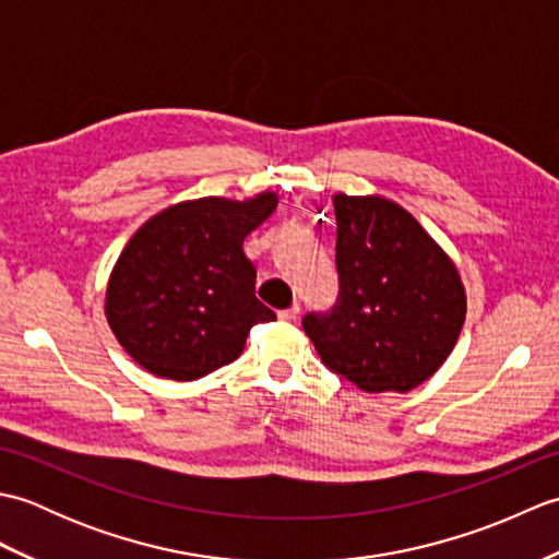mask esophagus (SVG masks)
<instances>
[{
  "label": "esophagus",
  "mask_w": 559,
  "mask_h": 559,
  "mask_svg": "<svg viewBox=\"0 0 559 559\" xmlns=\"http://www.w3.org/2000/svg\"><path fill=\"white\" fill-rule=\"evenodd\" d=\"M298 314H300V305H293V307H288V310H281L278 319H281V322H295Z\"/></svg>",
  "instance_id": "esophagus-1"
}]
</instances>
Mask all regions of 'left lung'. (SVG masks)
I'll return each instance as SVG.
<instances>
[{"label":"left lung","mask_w":559,"mask_h":559,"mask_svg":"<svg viewBox=\"0 0 559 559\" xmlns=\"http://www.w3.org/2000/svg\"><path fill=\"white\" fill-rule=\"evenodd\" d=\"M338 300L305 334L331 372L362 391H411L454 350L466 290L454 261L384 197H334Z\"/></svg>","instance_id":"8db88e82"}]
</instances>
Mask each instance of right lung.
<instances>
[{"instance_id": "obj_1", "label": "right lung", "mask_w": 559, "mask_h": 559, "mask_svg": "<svg viewBox=\"0 0 559 559\" xmlns=\"http://www.w3.org/2000/svg\"><path fill=\"white\" fill-rule=\"evenodd\" d=\"M276 204V192L245 201L204 197L141 225L105 290V317L134 362L192 382L233 362L254 324L276 319L257 300V271L242 249Z\"/></svg>"}]
</instances>
